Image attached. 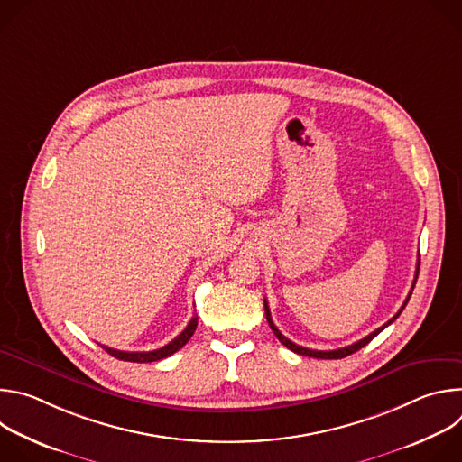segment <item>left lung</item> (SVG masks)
I'll use <instances>...</instances> for the list:
<instances>
[{
  "mask_svg": "<svg viewBox=\"0 0 462 462\" xmlns=\"http://www.w3.org/2000/svg\"><path fill=\"white\" fill-rule=\"evenodd\" d=\"M419 267H420V261L417 263V273H415V280H413V285H411V291H410V294H408V298H406V301H404V305L401 307V310L394 314L387 323H383L382 327H378L376 331H373L371 335H367L365 338H362V340H358V342H355V344H351V346H347V347H342V349H335V351H316V349H307V347H301V346H298V344H294V342H291L289 338H285L282 333H280V328L274 325V321H273V316H271V309H269V303H267V300H265V316H267V321H269V325H271V328H273V333L276 335V338L287 347V349H291V351H294V353H298V355H303V356H310V358H323V360H337V358H344V356H347V355H353V353H356L358 349H362L364 346H367L378 333H382L383 328L389 325V323H393L394 319H397L399 316H401V312L404 310V307L408 305V301H410V298H411V292H413V287H415V283H417V278H419Z\"/></svg>",
  "mask_w": 462,
  "mask_h": 462,
  "instance_id": "obj_1",
  "label": "left lung"
}]
</instances>
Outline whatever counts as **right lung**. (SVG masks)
Returning <instances> with one entry per match:
<instances>
[{
    "label": "right lung",
    "instance_id": "right-lung-1",
    "mask_svg": "<svg viewBox=\"0 0 462 462\" xmlns=\"http://www.w3.org/2000/svg\"><path fill=\"white\" fill-rule=\"evenodd\" d=\"M197 328V316H193L189 319V323L186 325L184 331L175 338L171 340L168 346L161 347V349H155V351H146V353H127V351H118V349H111V347H106L102 346L111 356L118 358V360H124V362H139V364H144V362H157V360H162L170 355H173L175 351H179L182 346H186V342L193 337Z\"/></svg>",
    "mask_w": 462,
    "mask_h": 462
}]
</instances>
